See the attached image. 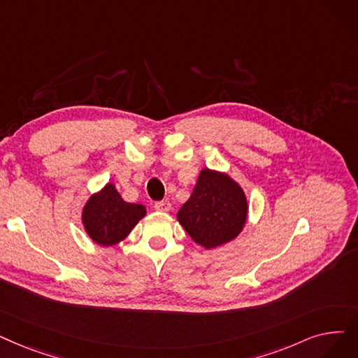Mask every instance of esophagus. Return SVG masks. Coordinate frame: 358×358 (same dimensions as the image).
Here are the masks:
<instances>
[{"label": "esophagus", "instance_id": "esophagus-1", "mask_svg": "<svg viewBox=\"0 0 358 358\" xmlns=\"http://www.w3.org/2000/svg\"><path fill=\"white\" fill-rule=\"evenodd\" d=\"M169 209H171V203L168 200H161L155 203V210H158V212H168Z\"/></svg>", "mask_w": 358, "mask_h": 358}]
</instances>
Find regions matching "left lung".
Here are the masks:
<instances>
[{
  "instance_id": "8db88e82",
  "label": "left lung",
  "mask_w": 358,
  "mask_h": 358,
  "mask_svg": "<svg viewBox=\"0 0 358 358\" xmlns=\"http://www.w3.org/2000/svg\"><path fill=\"white\" fill-rule=\"evenodd\" d=\"M247 199L229 176L201 169L190 199L177 213L181 227L194 243L215 248L234 240L247 221Z\"/></svg>"
}]
</instances>
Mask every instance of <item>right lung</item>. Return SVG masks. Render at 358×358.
<instances>
[{
    "mask_svg": "<svg viewBox=\"0 0 358 358\" xmlns=\"http://www.w3.org/2000/svg\"><path fill=\"white\" fill-rule=\"evenodd\" d=\"M146 215L143 205L124 201L113 182L92 194L82 213L87 236L99 245H115L126 238Z\"/></svg>",
    "mask_w": 358,
    "mask_h": 358,
    "instance_id": "add662e5",
    "label": "right lung"
}]
</instances>
